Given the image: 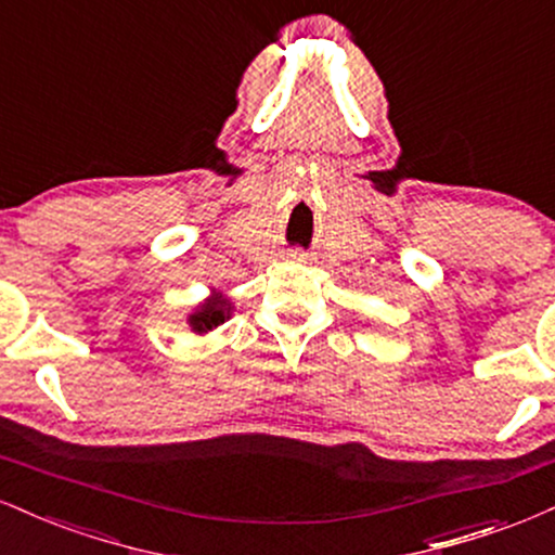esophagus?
I'll return each mask as SVG.
<instances>
[{"label":"esophagus","mask_w":555,"mask_h":555,"mask_svg":"<svg viewBox=\"0 0 555 555\" xmlns=\"http://www.w3.org/2000/svg\"><path fill=\"white\" fill-rule=\"evenodd\" d=\"M295 258H297V260H302L305 256H302V253H295Z\"/></svg>","instance_id":"esophagus-1"}]
</instances>
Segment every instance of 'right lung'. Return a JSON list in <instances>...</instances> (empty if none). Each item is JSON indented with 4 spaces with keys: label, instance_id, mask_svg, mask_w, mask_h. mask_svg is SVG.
I'll use <instances>...</instances> for the list:
<instances>
[{
    "label": "right lung",
    "instance_id": "right-lung-1",
    "mask_svg": "<svg viewBox=\"0 0 555 555\" xmlns=\"http://www.w3.org/2000/svg\"><path fill=\"white\" fill-rule=\"evenodd\" d=\"M229 302L227 299H211V302L201 305V310H197L195 315H190V326H193L197 334H203V331H211L214 326H219V323H224L229 318Z\"/></svg>",
    "mask_w": 555,
    "mask_h": 555
}]
</instances>
